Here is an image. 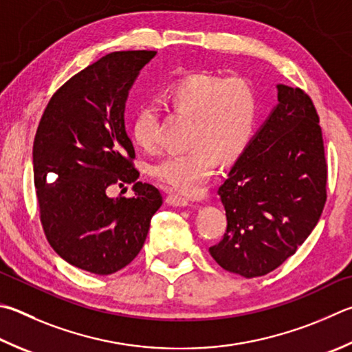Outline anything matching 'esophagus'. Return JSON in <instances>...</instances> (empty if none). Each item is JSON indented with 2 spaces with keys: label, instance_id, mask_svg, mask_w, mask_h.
<instances>
[{
  "label": "esophagus",
  "instance_id": "1",
  "mask_svg": "<svg viewBox=\"0 0 352 352\" xmlns=\"http://www.w3.org/2000/svg\"><path fill=\"white\" fill-rule=\"evenodd\" d=\"M166 192H168V197H166V203L170 204V206L184 208V206H188V204H189V200L186 197L174 194V192H170V190H166Z\"/></svg>",
  "mask_w": 352,
  "mask_h": 352
}]
</instances>
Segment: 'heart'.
Masks as SVG:
<instances>
[{"label": "heart", "instance_id": "heart-1", "mask_svg": "<svg viewBox=\"0 0 352 352\" xmlns=\"http://www.w3.org/2000/svg\"><path fill=\"white\" fill-rule=\"evenodd\" d=\"M164 103L190 118L186 152L170 154L152 166L160 183L184 195L206 190L221 162L239 160L251 144L258 124L260 97L246 76L200 72L166 89ZM160 113L157 106L143 104L132 120V137L146 152L158 149Z\"/></svg>", "mask_w": 352, "mask_h": 352}]
</instances>
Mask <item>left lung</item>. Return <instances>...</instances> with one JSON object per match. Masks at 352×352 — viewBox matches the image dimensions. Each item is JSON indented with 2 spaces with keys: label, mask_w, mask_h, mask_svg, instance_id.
Masks as SVG:
<instances>
[{
  "label": "left lung",
  "mask_w": 352,
  "mask_h": 352,
  "mask_svg": "<svg viewBox=\"0 0 352 352\" xmlns=\"http://www.w3.org/2000/svg\"><path fill=\"white\" fill-rule=\"evenodd\" d=\"M278 104L219 188L228 226L209 252L246 278L277 270L316 228L328 164L318 113L300 87L278 85Z\"/></svg>",
  "instance_id": "obj_1"
}]
</instances>
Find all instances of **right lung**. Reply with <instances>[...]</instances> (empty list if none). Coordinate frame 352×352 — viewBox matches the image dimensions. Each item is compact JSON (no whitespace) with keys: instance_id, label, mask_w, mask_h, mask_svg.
I'll use <instances>...</instances> for the list:
<instances>
[{"instance_id":"1","label":"right lung","mask_w":352,"mask_h":352,"mask_svg":"<svg viewBox=\"0 0 352 352\" xmlns=\"http://www.w3.org/2000/svg\"><path fill=\"white\" fill-rule=\"evenodd\" d=\"M155 54L112 52L82 69L52 95L35 133L34 182L46 239L67 263L98 276L137 257L163 203L157 188L137 182L124 127L127 94ZM126 182L134 183L135 196L107 197Z\"/></svg>"}]
</instances>
